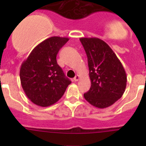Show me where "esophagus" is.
Wrapping results in <instances>:
<instances>
[{"mask_svg":"<svg viewBox=\"0 0 146 146\" xmlns=\"http://www.w3.org/2000/svg\"><path fill=\"white\" fill-rule=\"evenodd\" d=\"M79 79H80V76H79L78 75H77V76H76V77H75L74 78H73V80H74L75 82H76V81H78V80Z\"/></svg>","mask_w":146,"mask_h":146,"instance_id":"1","label":"esophagus"}]
</instances>
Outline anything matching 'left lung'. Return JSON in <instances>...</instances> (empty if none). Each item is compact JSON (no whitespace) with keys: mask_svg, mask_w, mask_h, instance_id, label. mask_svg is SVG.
Listing matches in <instances>:
<instances>
[{"mask_svg":"<svg viewBox=\"0 0 146 146\" xmlns=\"http://www.w3.org/2000/svg\"><path fill=\"white\" fill-rule=\"evenodd\" d=\"M80 42L88 57L91 87L84 94L90 104L106 108L120 99L127 82L121 63L110 46L99 38L82 37Z\"/></svg>","mask_w":146,"mask_h":146,"instance_id":"1","label":"left lung"}]
</instances>
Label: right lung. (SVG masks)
I'll use <instances>...</instances> for the list:
<instances>
[{
    "label": "right lung",
    "mask_w": 146,
    "mask_h": 146,
    "mask_svg": "<svg viewBox=\"0 0 146 146\" xmlns=\"http://www.w3.org/2000/svg\"><path fill=\"white\" fill-rule=\"evenodd\" d=\"M67 37L51 36L39 44L21 65L20 82L25 93L34 104L48 107L64 95L71 81L56 61Z\"/></svg>",
    "instance_id": "right-lung-1"
}]
</instances>
